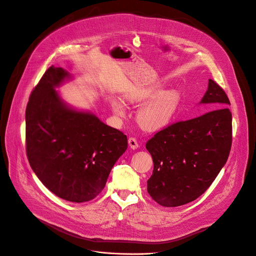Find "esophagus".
Segmentation results:
<instances>
[{
    "label": "esophagus",
    "mask_w": 256,
    "mask_h": 256,
    "mask_svg": "<svg viewBox=\"0 0 256 256\" xmlns=\"http://www.w3.org/2000/svg\"><path fill=\"white\" fill-rule=\"evenodd\" d=\"M128 145H130V147L132 149H137V148L139 147V144H138L137 139L134 138V137L128 138Z\"/></svg>",
    "instance_id": "esophagus-1"
}]
</instances>
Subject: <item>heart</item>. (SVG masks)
I'll list each match as a JSON object with an SVG mask.
<instances>
[{
	"label": "heart",
	"mask_w": 256,
	"mask_h": 256,
	"mask_svg": "<svg viewBox=\"0 0 256 256\" xmlns=\"http://www.w3.org/2000/svg\"><path fill=\"white\" fill-rule=\"evenodd\" d=\"M149 98L152 100L146 102L138 111V122L146 130H158L171 122L180 104V94L173 90L162 92L158 90H149L126 96L130 103H143ZM111 107L115 114L119 116L124 114L122 102L112 100Z\"/></svg>",
	"instance_id": "heart-1"
}]
</instances>
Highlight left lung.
<instances>
[{
	"label": "left lung",
	"instance_id": "obj_1",
	"mask_svg": "<svg viewBox=\"0 0 256 256\" xmlns=\"http://www.w3.org/2000/svg\"><path fill=\"white\" fill-rule=\"evenodd\" d=\"M200 103L213 110L168 124L146 143L153 160L147 192L164 207L196 200L209 188L230 156L232 126L226 92L209 79Z\"/></svg>",
	"mask_w": 256,
	"mask_h": 256
}]
</instances>
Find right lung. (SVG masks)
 Segmentation results:
<instances>
[{"instance_id":"obj_1","label":"right lung","mask_w":256,"mask_h":256,"mask_svg":"<svg viewBox=\"0 0 256 256\" xmlns=\"http://www.w3.org/2000/svg\"><path fill=\"white\" fill-rule=\"evenodd\" d=\"M68 73L49 66L26 109V156L40 181L60 198L82 202L104 190L126 136L90 113L68 108L54 88Z\"/></svg>"}]
</instances>
